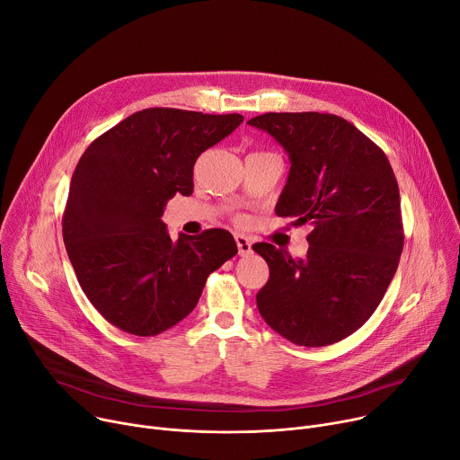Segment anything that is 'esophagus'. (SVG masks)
<instances>
[{
  "label": "esophagus",
  "instance_id": "esophagus-1",
  "mask_svg": "<svg viewBox=\"0 0 460 460\" xmlns=\"http://www.w3.org/2000/svg\"><path fill=\"white\" fill-rule=\"evenodd\" d=\"M235 243H237V249H239V256H249L252 254V239L246 237L243 234L235 235Z\"/></svg>",
  "mask_w": 460,
  "mask_h": 460
}]
</instances>
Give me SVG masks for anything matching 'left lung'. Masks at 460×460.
<instances>
[{
  "label": "left lung",
  "mask_w": 460,
  "mask_h": 460,
  "mask_svg": "<svg viewBox=\"0 0 460 460\" xmlns=\"http://www.w3.org/2000/svg\"><path fill=\"white\" fill-rule=\"evenodd\" d=\"M249 125L289 155L276 216L311 225L305 258L293 260L269 243L252 246L270 270L256 295L260 314L298 346L339 342L370 319L400 263L394 171L372 139L333 114L269 112Z\"/></svg>",
  "instance_id": "8db88e82"
}]
</instances>
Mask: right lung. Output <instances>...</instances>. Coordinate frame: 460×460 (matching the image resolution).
<instances>
[{
  "instance_id": "1",
  "label": "right lung",
  "mask_w": 460,
  "mask_h": 460,
  "mask_svg": "<svg viewBox=\"0 0 460 460\" xmlns=\"http://www.w3.org/2000/svg\"><path fill=\"white\" fill-rule=\"evenodd\" d=\"M241 121V114L146 109L81 156L62 235L84 295L111 324L139 337L172 328L195 309L209 272L237 254L223 228L172 241L160 217L176 193H193L200 153Z\"/></svg>"
}]
</instances>
